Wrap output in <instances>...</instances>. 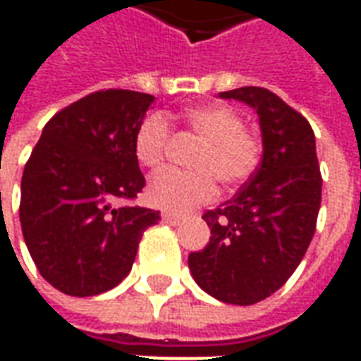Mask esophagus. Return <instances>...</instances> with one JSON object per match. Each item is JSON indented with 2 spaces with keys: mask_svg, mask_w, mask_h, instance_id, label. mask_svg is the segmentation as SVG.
Instances as JSON below:
<instances>
[{
  "mask_svg": "<svg viewBox=\"0 0 361 361\" xmlns=\"http://www.w3.org/2000/svg\"><path fill=\"white\" fill-rule=\"evenodd\" d=\"M162 220H164V222H168V224H172V226H180L181 224L180 216H176V214H168V212H164V214H162Z\"/></svg>",
  "mask_w": 361,
  "mask_h": 361,
  "instance_id": "34e87169",
  "label": "esophagus"
}]
</instances>
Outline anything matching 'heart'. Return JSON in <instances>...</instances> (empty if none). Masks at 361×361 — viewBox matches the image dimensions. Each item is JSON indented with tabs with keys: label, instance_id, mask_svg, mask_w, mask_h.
<instances>
[{
	"label": "heart",
	"instance_id": "obj_1",
	"mask_svg": "<svg viewBox=\"0 0 361 361\" xmlns=\"http://www.w3.org/2000/svg\"><path fill=\"white\" fill-rule=\"evenodd\" d=\"M183 129L201 147L189 166L193 172H164L147 188V203L160 211L183 214L193 207L209 203L216 195L219 180L226 188L240 185L257 170L263 154L261 141L245 129L243 118L230 106L207 104L183 114ZM170 126L164 116L152 114L137 127L133 150L137 162L150 172L160 170L170 147Z\"/></svg>",
	"mask_w": 361,
	"mask_h": 361
}]
</instances>
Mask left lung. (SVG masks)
I'll return each mask as SVG.
<instances>
[{
	"mask_svg": "<svg viewBox=\"0 0 361 361\" xmlns=\"http://www.w3.org/2000/svg\"><path fill=\"white\" fill-rule=\"evenodd\" d=\"M257 111L263 158L250 181L203 220L211 240L189 255L199 286L220 302L251 305L284 286L315 234L321 172L310 121L261 87L220 92Z\"/></svg>",
	"mask_w": 361,
	"mask_h": 361,
	"instance_id": "obj_1",
	"label": "left lung"
}]
</instances>
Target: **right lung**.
<instances>
[{
	"instance_id": "1",
	"label": "right lung",
	"mask_w": 361,
	"mask_h": 361,
	"mask_svg": "<svg viewBox=\"0 0 361 361\" xmlns=\"http://www.w3.org/2000/svg\"><path fill=\"white\" fill-rule=\"evenodd\" d=\"M154 96L98 90L58 111L42 129L20 180V228L28 253L59 292H108L133 265L142 232L160 212L116 207L145 176L133 139Z\"/></svg>"
}]
</instances>
